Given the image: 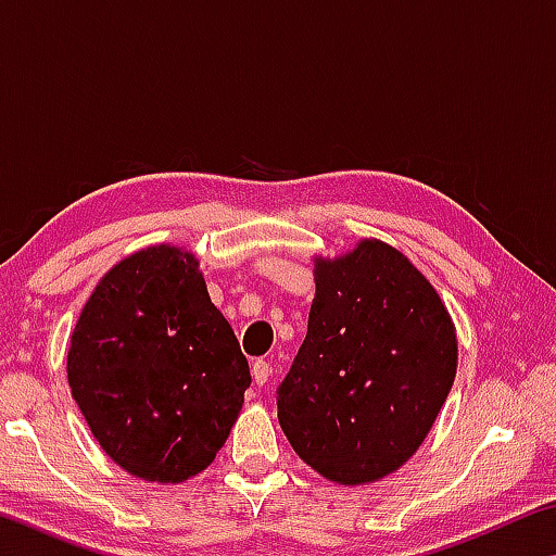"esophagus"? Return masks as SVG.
I'll return each instance as SVG.
<instances>
[{
	"mask_svg": "<svg viewBox=\"0 0 556 556\" xmlns=\"http://www.w3.org/2000/svg\"><path fill=\"white\" fill-rule=\"evenodd\" d=\"M271 375V365L267 361H255L252 363V380L257 384H265Z\"/></svg>",
	"mask_w": 556,
	"mask_h": 556,
	"instance_id": "34e87169",
	"label": "esophagus"
}]
</instances>
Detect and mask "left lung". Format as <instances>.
I'll return each mask as SVG.
<instances>
[{
  "label": "left lung",
  "mask_w": 556,
  "mask_h": 556,
  "mask_svg": "<svg viewBox=\"0 0 556 556\" xmlns=\"http://www.w3.org/2000/svg\"><path fill=\"white\" fill-rule=\"evenodd\" d=\"M314 281L306 338L277 390L279 425L328 481L375 483L434 427L456 378V326L431 281L382 240L316 255Z\"/></svg>",
  "instance_id": "8db88e82"
}]
</instances>
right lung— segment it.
I'll use <instances>...</instances> for the list:
<instances>
[{
	"instance_id": "1",
	"label": "right lung",
	"mask_w": 556,
	"mask_h": 556,
	"mask_svg": "<svg viewBox=\"0 0 556 556\" xmlns=\"http://www.w3.org/2000/svg\"><path fill=\"white\" fill-rule=\"evenodd\" d=\"M193 252L149 244L92 289L68 345V384L102 451L127 473L184 483L213 464L250 365Z\"/></svg>"
}]
</instances>
